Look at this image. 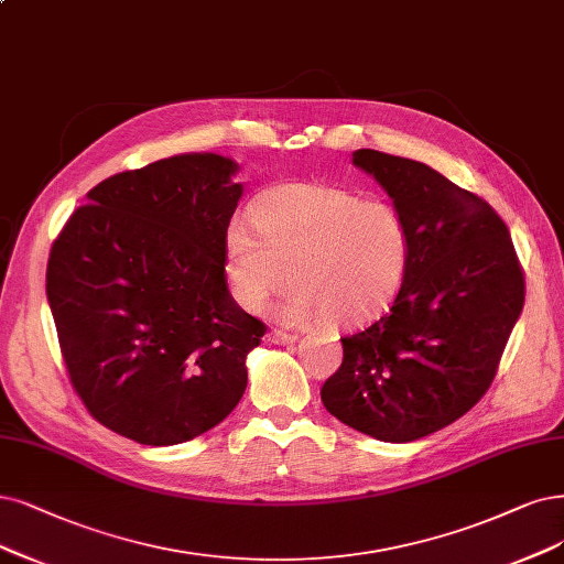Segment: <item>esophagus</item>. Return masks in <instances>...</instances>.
I'll use <instances>...</instances> for the list:
<instances>
[{
	"label": "esophagus",
	"instance_id": "esophagus-1",
	"mask_svg": "<svg viewBox=\"0 0 564 564\" xmlns=\"http://www.w3.org/2000/svg\"><path fill=\"white\" fill-rule=\"evenodd\" d=\"M297 339H300V335H293V332H283V329H271L269 332V341L271 344H279V346L295 344Z\"/></svg>",
	"mask_w": 564,
	"mask_h": 564
}]
</instances>
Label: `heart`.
I'll use <instances>...</instances> for the list:
<instances>
[{
    "instance_id": "obj_1",
    "label": "heart",
    "mask_w": 564,
    "mask_h": 564,
    "mask_svg": "<svg viewBox=\"0 0 564 564\" xmlns=\"http://www.w3.org/2000/svg\"><path fill=\"white\" fill-rule=\"evenodd\" d=\"M409 262L411 239L394 208L321 183L269 191L250 208V223L227 227L223 248L229 293L250 314L288 276L295 281L279 306L293 325L373 323L398 300Z\"/></svg>"
}]
</instances>
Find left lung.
Masks as SVG:
<instances>
[{
    "mask_svg": "<svg viewBox=\"0 0 564 564\" xmlns=\"http://www.w3.org/2000/svg\"><path fill=\"white\" fill-rule=\"evenodd\" d=\"M352 164L392 197L411 262L390 314L341 339L321 400L373 440L415 442L488 392L525 304L523 267L490 204L432 166L371 149Z\"/></svg>",
    "mask_w": 564,
    "mask_h": 564,
    "instance_id": "left-lung-1",
    "label": "left lung"
}]
</instances>
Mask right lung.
I'll list each match as a JSON object with an SVG mask.
<instances>
[{
    "label": "right lung",
    "instance_id": "right-lung-1",
    "mask_svg": "<svg viewBox=\"0 0 564 564\" xmlns=\"http://www.w3.org/2000/svg\"><path fill=\"white\" fill-rule=\"evenodd\" d=\"M214 153L101 181L53 241L46 295L72 388L97 423L145 446L216 427L267 325L227 290L241 185Z\"/></svg>",
    "mask_w": 564,
    "mask_h": 564
}]
</instances>
